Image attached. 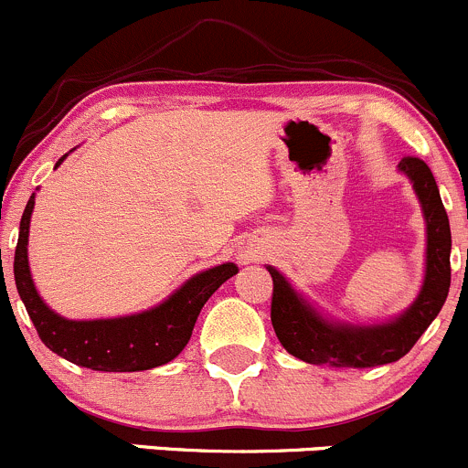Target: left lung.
Returning a JSON list of instances; mask_svg holds the SVG:
<instances>
[{
  "mask_svg": "<svg viewBox=\"0 0 468 468\" xmlns=\"http://www.w3.org/2000/svg\"><path fill=\"white\" fill-rule=\"evenodd\" d=\"M398 168L411 179L428 223L425 282L419 298L396 321L385 325H339L304 303L289 282L268 266L272 277L271 321L286 353L307 364L332 368H371L398 362L437 318L451 289V225L439 197L432 170L419 156H402Z\"/></svg>",
  "mask_w": 468,
  "mask_h": 468,
  "instance_id": "left-lung-1",
  "label": "left lung"
}]
</instances>
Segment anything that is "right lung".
Here are the masks:
<instances>
[{"instance_id": "right-lung-1", "label": "right lung", "mask_w": 468, "mask_h": 468, "mask_svg": "<svg viewBox=\"0 0 468 468\" xmlns=\"http://www.w3.org/2000/svg\"><path fill=\"white\" fill-rule=\"evenodd\" d=\"M66 156L57 161V168ZM31 211H34V196L29 197L22 214L16 261H13L17 293L25 303L40 341L58 357L77 367L106 373H133L168 364L188 344L193 325L207 300L223 282L239 272L234 263H223L197 272L165 303L150 312L106 318V321H68L43 303L31 282L29 259H27Z\"/></svg>"}]
</instances>
